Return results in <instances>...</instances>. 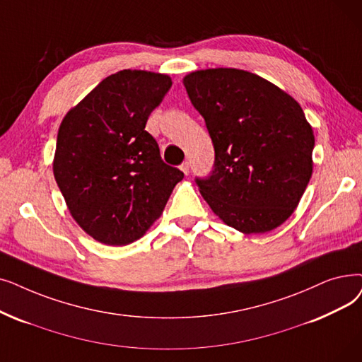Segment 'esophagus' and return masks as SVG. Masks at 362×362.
<instances>
[{
  "label": "esophagus",
  "instance_id": "obj_1",
  "mask_svg": "<svg viewBox=\"0 0 362 362\" xmlns=\"http://www.w3.org/2000/svg\"><path fill=\"white\" fill-rule=\"evenodd\" d=\"M180 170L185 173V175H189V163H187V161L182 163V165H180Z\"/></svg>",
  "mask_w": 362,
  "mask_h": 362
}]
</instances>
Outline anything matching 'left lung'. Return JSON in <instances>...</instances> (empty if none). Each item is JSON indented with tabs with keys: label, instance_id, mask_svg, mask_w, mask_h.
Returning a JSON list of instances; mask_svg holds the SVG:
<instances>
[{
	"label": "left lung",
	"instance_id": "obj_1",
	"mask_svg": "<svg viewBox=\"0 0 362 362\" xmlns=\"http://www.w3.org/2000/svg\"><path fill=\"white\" fill-rule=\"evenodd\" d=\"M183 84L214 146L210 176L195 179L228 226L269 232L293 214L312 176L315 137L290 94L243 69L187 74Z\"/></svg>",
	"mask_w": 362,
	"mask_h": 362
}]
</instances>
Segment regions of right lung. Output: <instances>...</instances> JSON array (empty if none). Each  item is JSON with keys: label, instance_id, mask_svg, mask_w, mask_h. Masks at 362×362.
<instances>
[{"label": "right lung", "instance_id": "obj_1", "mask_svg": "<svg viewBox=\"0 0 362 362\" xmlns=\"http://www.w3.org/2000/svg\"><path fill=\"white\" fill-rule=\"evenodd\" d=\"M171 78L124 69L109 75L62 121L53 173L75 222L106 245H127L163 214L183 173L167 165L146 121Z\"/></svg>", "mask_w": 362, "mask_h": 362}]
</instances>
